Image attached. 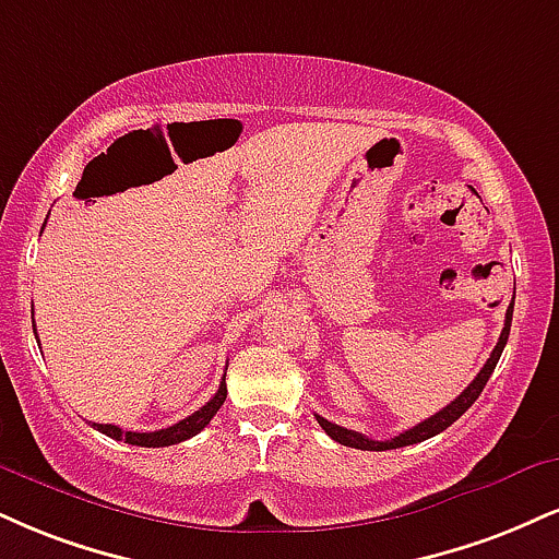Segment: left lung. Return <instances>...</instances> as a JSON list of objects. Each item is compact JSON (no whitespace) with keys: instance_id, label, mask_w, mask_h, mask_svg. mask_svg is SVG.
<instances>
[{"instance_id":"8db88e82","label":"left lung","mask_w":559,"mask_h":559,"mask_svg":"<svg viewBox=\"0 0 559 559\" xmlns=\"http://www.w3.org/2000/svg\"><path fill=\"white\" fill-rule=\"evenodd\" d=\"M513 301H515V294H513ZM513 301H510V307H508V312H506V328H502L500 341H497L495 352L489 354L487 365H484V367L479 369V374H476V378L472 380V385L463 390L459 399L450 401L448 406L442 408V412L432 414V416H429V419L419 421V425L412 427V429H406V432H401L399 437H390V440H372V437H365V435L354 432V429L338 427V425H333V421H328L325 416L314 414V419H318V425H320L322 429H325V432L331 435L335 442H341V445H346V448H356V450H393V448H406V445H414V442L429 440V437L440 435L442 429H448L450 425H453L455 419H461V416L466 414L468 408H472V403H474L476 399H479L484 385H487V380L492 378L497 361H500V356H502V348H506V344H508L510 322H513Z\"/></svg>"}]
</instances>
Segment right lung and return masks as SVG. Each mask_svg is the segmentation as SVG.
I'll use <instances>...</instances> for the list:
<instances>
[{"mask_svg":"<svg viewBox=\"0 0 559 559\" xmlns=\"http://www.w3.org/2000/svg\"><path fill=\"white\" fill-rule=\"evenodd\" d=\"M224 401H226V374H224V380H221L218 390H215L213 399L207 401L203 408H198L192 416L177 421L174 427L156 429V432H122L119 427L96 425V421H93V427H96L98 432H104L106 437H111V440H124V442H130V445H138V448H166V445H177V442L190 440V437L198 435L200 429H205L207 421L215 416V412L224 406Z\"/></svg>","mask_w":559,"mask_h":559,"instance_id":"obj_1","label":"right lung"}]
</instances>
